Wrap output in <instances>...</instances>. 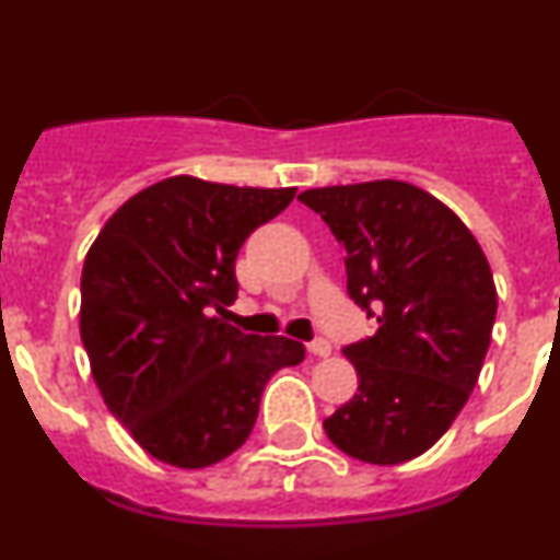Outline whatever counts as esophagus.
I'll return each instance as SVG.
<instances>
[{
    "label": "esophagus",
    "instance_id": "34e87169",
    "mask_svg": "<svg viewBox=\"0 0 560 560\" xmlns=\"http://www.w3.org/2000/svg\"><path fill=\"white\" fill-rule=\"evenodd\" d=\"M307 351L313 353V357L326 359V357H329V353H331V346H329V342H326V340H313V342H310V346H307Z\"/></svg>",
    "mask_w": 560,
    "mask_h": 560
}]
</instances>
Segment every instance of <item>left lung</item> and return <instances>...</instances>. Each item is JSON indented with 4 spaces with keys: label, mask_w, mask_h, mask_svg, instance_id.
<instances>
[{
    "label": "left lung",
    "mask_w": 560,
    "mask_h": 560,
    "mask_svg": "<svg viewBox=\"0 0 560 560\" xmlns=\"http://www.w3.org/2000/svg\"><path fill=\"white\" fill-rule=\"evenodd\" d=\"M346 250L348 293L373 337L342 348L359 392L324 419L331 444L373 466L424 455L463 411L490 348L498 293L479 242L417 185L304 190Z\"/></svg>",
    "instance_id": "1"
}]
</instances>
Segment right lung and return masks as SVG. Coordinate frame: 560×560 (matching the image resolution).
Returning a JSON list of instances; mask_svg holds the SVG:
<instances>
[{"label":"right lung","mask_w":560,"mask_h":560,"mask_svg":"<svg viewBox=\"0 0 560 560\" xmlns=\"http://www.w3.org/2000/svg\"><path fill=\"white\" fill-rule=\"evenodd\" d=\"M296 187L168 176L127 198L86 253L81 340L108 411L143 452L207 468L250 435L267 381L304 359L288 337L229 324L236 253Z\"/></svg>","instance_id":"1"}]
</instances>
